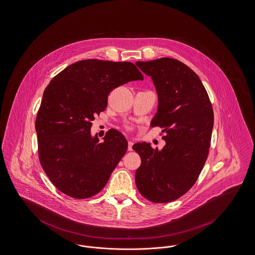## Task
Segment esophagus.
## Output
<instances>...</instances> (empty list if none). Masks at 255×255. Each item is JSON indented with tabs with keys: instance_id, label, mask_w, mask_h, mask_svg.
I'll list each match as a JSON object with an SVG mask.
<instances>
[{
	"instance_id": "esophagus-1",
	"label": "esophagus",
	"mask_w": 255,
	"mask_h": 255,
	"mask_svg": "<svg viewBox=\"0 0 255 255\" xmlns=\"http://www.w3.org/2000/svg\"><path fill=\"white\" fill-rule=\"evenodd\" d=\"M132 146H133V142H132V141H128V151H132Z\"/></svg>"
}]
</instances>
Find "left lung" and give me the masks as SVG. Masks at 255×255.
Returning a JSON list of instances; mask_svg holds the SVG:
<instances>
[{
  "mask_svg": "<svg viewBox=\"0 0 255 255\" xmlns=\"http://www.w3.org/2000/svg\"><path fill=\"white\" fill-rule=\"evenodd\" d=\"M152 77L158 97L151 126L160 127L166 144L153 149L150 143H136L141 165L136 170L139 192L154 203H167L184 195L203 169L214 128V112L198 75L182 62L160 58L136 62Z\"/></svg>",
  "mask_w": 255,
  "mask_h": 255,
  "instance_id": "8db88e82",
  "label": "left lung"
}]
</instances>
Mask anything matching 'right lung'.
Returning a JSON list of instances; mask_svg holds the SVG:
<instances>
[{"label": "right lung", "mask_w": 255, "mask_h": 255, "mask_svg": "<svg viewBox=\"0 0 255 255\" xmlns=\"http://www.w3.org/2000/svg\"><path fill=\"white\" fill-rule=\"evenodd\" d=\"M143 75L129 62L83 60L57 74L46 87L35 120L39 161L52 184L70 197L99 193L128 149L111 128L100 142L92 121L107 106L109 93Z\"/></svg>", "instance_id": "add662e5"}]
</instances>
